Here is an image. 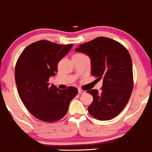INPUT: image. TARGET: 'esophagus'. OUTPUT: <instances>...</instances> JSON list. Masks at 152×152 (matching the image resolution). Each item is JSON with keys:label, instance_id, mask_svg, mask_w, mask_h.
<instances>
[{"label": "esophagus", "instance_id": "1", "mask_svg": "<svg viewBox=\"0 0 152 152\" xmlns=\"http://www.w3.org/2000/svg\"><path fill=\"white\" fill-rule=\"evenodd\" d=\"M85 91L84 90H81V89H79V90H78V93H79L80 94H84L85 93Z\"/></svg>", "mask_w": 152, "mask_h": 152}]
</instances>
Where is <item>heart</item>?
I'll return each instance as SVG.
<instances>
[{
    "label": "heart",
    "instance_id": "obj_1",
    "mask_svg": "<svg viewBox=\"0 0 152 152\" xmlns=\"http://www.w3.org/2000/svg\"><path fill=\"white\" fill-rule=\"evenodd\" d=\"M83 55H83V54H80V53H77V54H75L74 55V56H83Z\"/></svg>",
    "mask_w": 152,
    "mask_h": 152
}]
</instances>
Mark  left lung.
<instances>
[{"mask_svg": "<svg viewBox=\"0 0 152 152\" xmlns=\"http://www.w3.org/2000/svg\"><path fill=\"white\" fill-rule=\"evenodd\" d=\"M75 51L90 57L91 74L103 80L100 92H87L93 96L89 113L99 120L113 119L124 110L132 92V61L129 52L119 42L105 37L80 45Z\"/></svg>", "mask_w": 152, "mask_h": 152, "instance_id": "8db88e82", "label": "left lung"}]
</instances>
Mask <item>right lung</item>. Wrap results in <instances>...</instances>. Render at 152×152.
Instances as JSON below:
<instances>
[{
	"label": "right lung",
	"mask_w": 152,
	"mask_h": 152,
	"mask_svg": "<svg viewBox=\"0 0 152 152\" xmlns=\"http://www.w3.org/2000/svg\"><path fill=\"white\" fill-rule=\"evenodd\" d=\"M72 45L39 40L25 48L18 59L15 79L20 98L28 111L41 121L51 123L61 119L78 93L74 87L60 90L48 83L56 74L58 62Z\"/></svg>",
	"instance_id": "1"
}]
</instances>
